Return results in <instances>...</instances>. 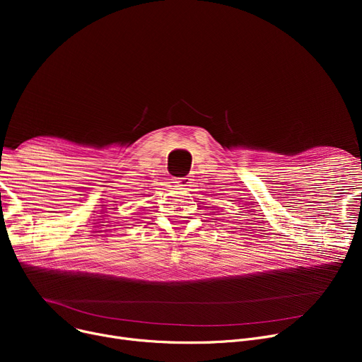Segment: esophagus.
<instances>
[{"label": "esophagus", "instance_id": "esophagus-1", "mask_svg": "<svg viewBox=\"0 0 362 362\" xmlns=\"http://www.w3.org/2000/svg\"><path fill=\"white\" fill-rule=\"evenodd\" d=\"M176 183H177L180 187H186V186H191L192 179H189L187 176H185V177H179V179H176Z\"/></svg>", "mask_w": 362, "mask_h": 362}]
</instances>
